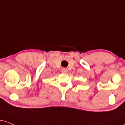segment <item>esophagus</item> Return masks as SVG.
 Returning a JSON list of instances; mask_svg holds the SVG:
<instances>
[{
  "label": "esophagus",
  "instance_id": "34e87169",
  "mask_svg": "<svg viewBox=\"0 0 125 125\" xmlns=\"http://www.w3.org/2000/svg\"><path fill=\"white\" fill-rule=\"evenodd\" d=\"M62 73H63V74H66V73H67V70L65 68L62 69Z\"/></svg>",
  "mask_w": 125,
  "mask_h": 125
}]
</instances>
